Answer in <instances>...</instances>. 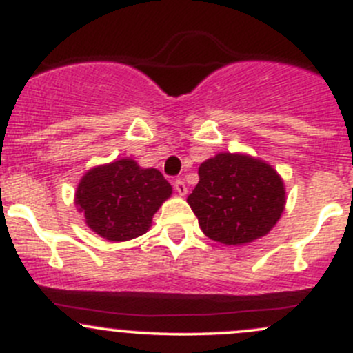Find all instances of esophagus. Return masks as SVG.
Instances as JSON below:
<instances>
[{
  "mask_svg": "<svg viewBox=\"0 0 353 353\" xmlns=\"http://www.w3.org/2000/svg\"><path fill=\"white\" fill-rule=\"evenodd\" d=\"M174 190H176V193L179 194V196H184V194L188 193V186L184 184L183 179H176L174 181Z\"/></svg>",
  "mask_w": 353,
  "mask_h": 353,
  "instance_id": "34e87169",
  "label": "esophagus"
}]
</instances>
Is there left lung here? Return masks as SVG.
Returning a JSON list of instances; mask_svg holds the SVG:
<instances>
[{"label": "left lung", "mask_w": 353, "mask_h": 353, "mask_svg": "<svg viewBox=\"0 0 353 353\" xmlns=\"http://www.w3.org/2000/svg\"><path fill=\"white\" fill-rule=\"evenodd\" d=\"M188 196L203 234L227 245L263 237L279 222L285 190L276 170L245 155L219 154L199 165Z\"/></svg>", "instance_id": "left-lung-1"}]
</instances>
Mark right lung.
<instances>
[{
    "instance_id": "1",
    "label": "right lung",
    "mask_w": 353,
    "mask_h": 353,
    "mask_svg": "<svg viewBox=\"0 0 353 353\" xmlns=\"http://www.w3.org/2000/svg\"><path fill=\"white\" fill-rule=\"evenodd\" d=\"M172 193L157 169H141L121 159L88 170L77 190L85 222L104 239L130 241L148 230L152 216Z\"/></svg>"
}]
</instances>
